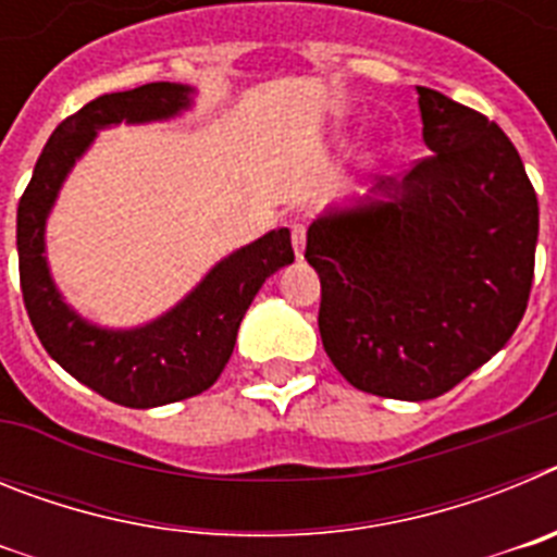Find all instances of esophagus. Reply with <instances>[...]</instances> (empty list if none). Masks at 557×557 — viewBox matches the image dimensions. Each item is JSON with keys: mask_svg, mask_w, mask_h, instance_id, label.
Masks as SVG:
<instances>
[{"mask_svg": "<svg viewBox=\"0 0 557 557\" xmlns=\"http://www.w3.org/2000/svg\"><path fill=\"white\" fill-rule=\"evenodd\" d=\"M304 245H307V228H304V223H295L293 225V248H295V256H298V259L304 256Z\"/></svg>", "mask_w": 557, "mask_h": 557, "instance_id": "obj_1", "label": "esophagus"}]
</instances>
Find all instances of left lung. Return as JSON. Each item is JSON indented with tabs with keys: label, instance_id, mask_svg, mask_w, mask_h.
I'll list each match as a JSON object with an SVG mask.
<instances>
[{
	"label": "left lung",
	"instance_id": "8db88e82",
	"mask_svg": "<svg viewBox=\"0 0 557 557\" xmlns=\"http://www.w3.org/2000/svg\"><path fill=\"white\" fill-rule=\"evenodd\" d=\"M430 156L307 231L323 348L357 391L444 396L485 366L528 309L539 198L488 116L418 88Z\"/></svg>",
	"mask_w": 557,
	"mask_h": 557
}]
</instances>
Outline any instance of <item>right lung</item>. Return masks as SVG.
Segmentation results:
<instances>
[{
	"label": "right lung",
	"instance_id": "obj_1",
	"mask_svg": "<svg viewBox=\"0 0 557 557\" xmlns=\"http://www.w3.org/2000/svg\"><path fill=\"white\" fill-rule=\"evenodd\" d=\"M189 106L191 88L181 83H147L97 97L55 127L18 200V278L41 346L77 382L136 410L209 391L234 351L239 323L264 278L295 262L289 231H270L214 264L170 312L136 329H102L63 301L44 256V228L69 170L102 127L172 120Z\"/></svg>",
	"mask_w": 557,
	"mask_h": 557
}]
</instances>
